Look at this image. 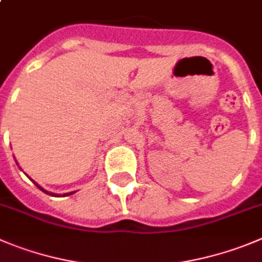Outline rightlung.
<instances>
[{
	"label": "right lung",
	"instance_id": "add662e5",
	"mask_svg": "<svg viewBox=\"0 0 262 262\" xmlns=\"http://www.w3.org/2000/svg\"><path fill=\"white\" fill-rule=\"evenodd\" d=\"M33 183H35L36 186H37V187H38V189H40V190H41V191L46 192V194H49V195H53V196H54V195H55V194H53V192H49V191H46V190H45V189H42V187H41V186H38V185H37V183H36V182H35V181H33ZM71 194H73V192H68V194H63V196H67V195H71ZM55 196H57V195H55Z\"/></svg>",
	"mask_w": 262,
	"mask_h": 262
}]
</instances>
